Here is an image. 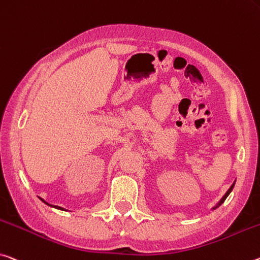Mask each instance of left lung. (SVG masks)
Instances as JSON below:
<instances>
[{"label": "left lung", "instance_id": "obj_1", "mask_svg": "<svg viewBox=\"0 0 260 260\" xmlns=\"http://www.w3.org/2000/svg\"><path fill=\"white\" fill-rule=\"evenodd\" d=\"M234 186H235V182L233 183V185H232V186H230V187H229V189H228V191H226V192H225V194H224L223 197H222V198H221V200L219 201V203H217V204H216V206H214V207L212 208V211H214V209H216L217 207H219V206H221L222 204H223V203H224V200L226 199V197H228V196L230 194V192H232V191H233V188H234Z\"/></svg>", "mask_w": 260, "mask_h": 260}]
</instances>
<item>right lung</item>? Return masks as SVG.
<instances>
[{
  "instance_id": "add662e5",
  "label": "right lung",
  "mask_w": 260,
  "mask_h": 260,
  "mask_svg": "<svg viewBox=\"0 0 260 260\" xmlns=\"http://www.w3.org/2000/svg\"><path fill=\"white\" fill-rule=\"evenodd\" d=\"M40 200L43 201L44 204H46V205H48V206H51V207H53V208H56V209H60V211H67V209H64L63 207H60V206H55V205H51V204H48L47 201H45L43 198H40Z\"/></svg>"
}]
</instances>
